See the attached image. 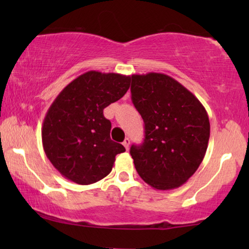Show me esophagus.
<instances>
[{
    "instance_id": "obj_1",
    "label": "esophagus",
    "mask_w": 249,
    "mask_h": 249,
    "mask_svg": "<svg viewBox=\"0 0 249 249\" xmlns=\"http://www.w3.org/2000/svg\"><path fill=\"white\" fill-rule=\"evenodd\" d=\"M122 145L124 146L125 149H128V148H129V146H130V139H129V138H125L124 141V142H122Z\"/></svg>"
}]
</instances>
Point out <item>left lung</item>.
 I'll return each instance as SVG.
<instances>
[{
	"instance_id": "8db88e82",
	"label": "left lung",
	"mask_w": 249,
	"mask_h": 249,
	"mask_svg": "<svg viewBox=\"0 0 249 249\" xmlns=\"http://www.w3.org/2000/svg\"><path fill=\"white\" fill-rule=\"evenodd\" d=\"M131 79L132 103L145 124L144 142L130 147L135 168L153 188H178L205 156L209 115L198 98L168 74H132Z\"/></svg>"
}]
</instances>
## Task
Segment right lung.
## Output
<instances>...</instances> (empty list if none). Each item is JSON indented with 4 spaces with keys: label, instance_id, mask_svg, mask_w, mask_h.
Returning <instances> with one entry per match:
<instances>
[{
    "label": "right lung",
    "instance_id": "obj_1",
    "mask_svg": "<svg viewBox=\"0 0 249 249\" xmlns=\"http://www.w3.org/2000/svg\"><path fill=\"white\" fill-rule=\"evenodd\" d=\"M130 76L87 71L57 95L44 118L42 142L47 159L64 178L90 185L107 177L125 148L111 141L103 110L120 100Z\"/></svg>",
    "mask_w": 249,
    "mask_h": 249
}]
</instances>
